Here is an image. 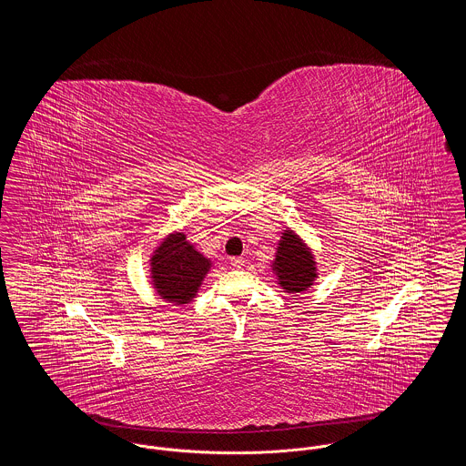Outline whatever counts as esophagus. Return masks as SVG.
Listing matches in <instances>:
<instances>
[{
  "label": "esophagus",
  "mask_w": 466,
  "mask_h": 466,
  "mask_svg": "<svg viewBox=\"0 0 466 466\" xmlns=\"http://www.w3.org/2000/svg\"><path fill=\"white\" fill-rule=\"evenodd\" d=\"M230 266L236 267V268H241L244 266L243 257H232L230 258Z\"/></svg>",
  "instance_id": "obj_1"
}]
</instances>
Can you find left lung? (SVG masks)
<instances>
[{
	"instance_id": "8db88e82",
	"label": "left lung",
	"mask_w": 466,
	"mask_h": 466,
	"mask_svg": "<svg viewBox=\"0 0 466 466\" xmlns=\"http://www.w3.org/2000/svg\"><path fill=\"white\" fill-rule=\"evenodd\" d=\"M272 270L278 283L287 293H300L312 285L316 274V262L309 248L293 232L285 230L276 251Z\"/></svg>"
}]
</instances>
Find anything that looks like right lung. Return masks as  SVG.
Here are the masks:
<instances>
[{"label":"right lung","mask_w":466,"mask_h":466,"mask_svg":"<svg viewBox=\"0 0 466 466\" xmlns=\"http://www.w3.org/2000/svg\"><path fill=\"white\" fill-rule=\"evenodd\" d=\"M157 293L177 306L192 302L208 274L211 260L187 241L183 232L169 234L150 260Z\"/></svg>","instance_id":"1"}]
</instances>
